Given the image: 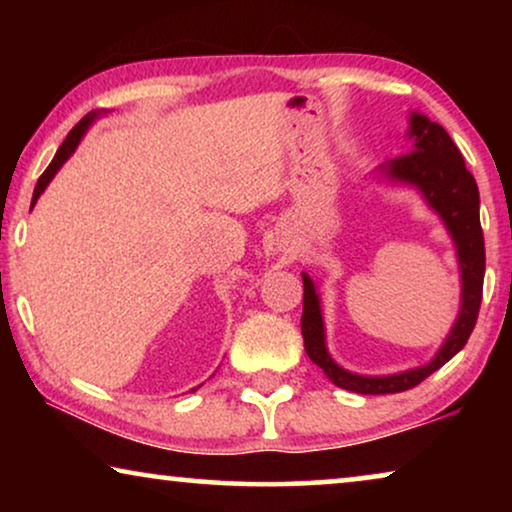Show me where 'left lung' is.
I'll return each mask as SVG.
<instances>
[{"instance_id":"left-lung-1","label":"left lung","mask_w":512,"mask_h":512,"mask_svg":"<svg viewBox=\"0 0 512 512\" xmlns=\"http://www.w3.org/2000/svg\"><path fill=\"white\" fill-rule=\"evenodd\" d=\"M410 137L415 139V149L405 156H398L384 167V174L391 179L415 184L429 205L443 216L447 230L454 237L461 268V312L445 345L440 347L436 359L422 368L405 370L387 377H363L342 370L326 352L324 321H321L319 298L312 279L303 275V331L305 352L312 363L324 370L335 387L354 391V394H398L424 382L440 366H445L459 349L471 338L475 321H478L482 303V279H485V237L480 228V193L473 174L466 170L464 158L452 142L443 125L429 121L422 114L410 116Z\"/></svg>"}]
</instances>
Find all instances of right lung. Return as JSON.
I'll list each match as a JSON object with an SVG mask.
<instances>
[{
  "label": "right lung",
  "mask_w": 512,
  "mask_h": 512,
  "mask_svg": "<svg viewBox=\"0 0 512 512\" xmlns=\"http://www.w3.org/2000/svg\"><path fill=\"white\" fill-rule=\"evenodd\" d=\"M97 114H100V111H90V114H86L81 118L79 123L74 125L72 130H69V135H67V139L65 142L60 144V149H58V153H55V158L51 160V165L46 167L44 170V174H41L39 177V181H37V186H34V195H32V207H34V202H37V198L41 193H44V188L48 186V181H51L53 177H55V172L60 170L62 167V163H65V160L72 156L74 153V149H76V144L81 142V137H83V132H86V128L90 125V121H93V118H97Z\"/></svg>",
  "instance_id": "obj_1"
}]
</instances>
